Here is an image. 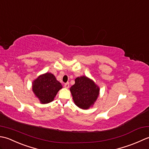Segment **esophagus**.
<instances>
[{"label":"esophagus","mask_w":149,"mask_h":149,"mask_svg":"<svg viewBox=\"0 0 149 149\" xmlns=\"http://www.w3.org/2000/svg\"><path fill=\"white\" fill-rule=\"evenodd\" d=\"M64 87L65 88H69V82H67L64 84Z\"/></svg>","instance_id":"obj_1"}]
</instances>
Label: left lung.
Wrapping results in <instances>:
<instances>
[{
  "label": "left lung",
  "instance_id": "left-lung-1",
  "mask_svg": "<svg viewBox=\"0 0 149 149\" xmlns=\"http://www.w3.org/2000/svg\"><path fill=\"white\" fill-rule=\"evenodd\" d=\"M75 84L70 88L74 104L78 107L87 109L94 104L99 95V87L86 77L75 79Z\"/></svg>",
  "mask_w": 149,
  "mask_h": 149
}]
</instances>
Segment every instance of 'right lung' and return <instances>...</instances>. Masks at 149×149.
I'll use <instances>...</instances> for the list:
<instances>
[{
  "label": "right lung",
  "mask_w": 149,
  "mask_h": 149,
  "mask_svg": "<svg viewBox=\"0 0 149 149\" xmlns=\"http://www.w3.org/2000/svg\"><path fill=\"white\" fill-rule=\"evenodd\" d=\"M62 86L55 77L47 72L38 77L33 82L32 89L42 104L52 102Z\"/></svg>",
  "instance_id": "right-lung-1"
}]
</instances>
